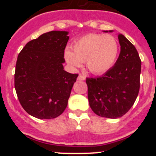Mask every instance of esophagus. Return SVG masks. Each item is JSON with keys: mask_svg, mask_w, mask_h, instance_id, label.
<instances>
[{"mask_svg": "<svg viewBox=\"0 0 156 156\" xmlns=\"http://www.w3.org/2000/svg\"><path fill=\"white\" fill-rule=\"evenodd\" d=\"M85 79H86L85 76L83 75H79L78 77H77V80H85Z\"/></svg>", "mask_w": 156, "mask_h": 156, "instance_id": "obj_1", "label": "esophagus"}]
</instances>
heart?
<instances>
[{
  "label": "heart",
  "mask_w": 156,
  "mask_h": 156,
  "mask_svg": "<svg viewBox=\"0 0 156 156\" xmlns=\"http://www.w3.org/2000/svg\"><path fill=\"white\" fill-rule=\"evenodd\" d=\"M72 50H66V62L72 69L80 68L85 61L93 74H102L113 66L119 53V44L113 36L91 34L74 43Z\"/></svg>",
  "instance_id": "heart-1"
}]
</instances>
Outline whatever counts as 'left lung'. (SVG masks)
Here are the masks:
<instances>
[{"mask_svg": "<svg viewBox=\"0 0 156 156\" xmlns=\"http://www.w3.org/2000/svg\"><path fill=\"white\" fill-rule=\"evenodd\" d=\"M118 39L120 53L114 66L101 76L86 80L92 111L110 119L125 115L133 106L140 89L141 62L137 49L122 34H118Z\"/></svg>", "mask_w": 156, "mask_h": 156, "instance_id": "left-lung-1", "label": "left lung"}]
</instances>
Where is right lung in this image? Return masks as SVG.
<instances>
[{
	"label": "right lung",
	"instance_id": "add662e5",
	"mask_svg": "<svg viewBox=\"0 0 156 156\" xmlns=\"http://www.w3.org/2000/svg\"><path fill=\"white\" fill-rule=\"evenodd\" d=\"M67 31L48 32L26 44L19 54L15 88L19 102L32 116L56 118L68 105L78 76L64 70Z\"/></svg>",
	"mask_w": 156,
	"mask_h": 156
}]
</instances>
